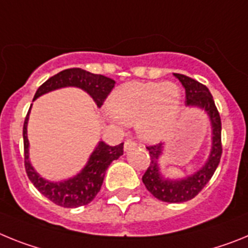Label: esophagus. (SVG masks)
Segmentation results:
<instances>
[{"mask_svg":"<svg viewBox=\"0 0 248 248\" xmlns=\"http://www.w3.org/2000/svg\"><path fill=\"white\" fill-rule=\"evenodd\" d=\"M124 151L132 150V148L136 147V142L132 141V140H126V141H124Z\"/></svg>","mask_w":248,"mask_h":248,"instance_id":"obj_1","label":"esophagus"}]
</instances>
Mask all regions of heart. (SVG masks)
Here are the masks:
<instances>
[{"label": "heart", "instance_id": "1", "mask_svg": "<svg viewBox=\"0 0 248 248\" xmlns=\"http://www.w3.org/2000/svg\"><path fill=\"white\" fill-rule=\"evenodd\" d=\"M107 120L116 126L133 124L142 140L157 142L175 127L182 100L172 82H130L118 87L108 101Z\"/></svg>", "mask_w": 248, "mask_h": 248}]
</instances>
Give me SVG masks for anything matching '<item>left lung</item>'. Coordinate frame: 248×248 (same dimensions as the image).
<instances>
[{"label": "left lung", "instance_id": "8db88e82", "mask_svg": "<svg viewBox=\"0 0 248 248\" xmlns=\"http://www.w3.org/2000/svg\"><path fill=\"white\" fill-rule=\"evenodd\" d=\"M175 77L180 79V82L185 87L187 106L203 109L210 118L211 128H212V146H211L210 156L206 163L195 173L184 178L171 180L163 177L160 172L158 160L162 155L163 143L148 146L147 150L150 152L151 162L145 175L142 176V182L145 184L146 188L160 201L181 203V202L189 201L199 195L201 189L214 176L222 155V143H221V118L208 88L199 81L185 75L175 73Z\"/></svg>", "mask_w": 248, "mask_h": 248}]
</instances>
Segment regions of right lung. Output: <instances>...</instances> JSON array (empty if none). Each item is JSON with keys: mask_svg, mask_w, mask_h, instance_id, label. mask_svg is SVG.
<instances>
[{"mask_svg": "<svg viewBox=\"0 0 248 248\" xmlns=\"http://www.w3.org/2000/svg\"><path fill=\"white\" fill-rule=\"evenodd\" d=\"M115 81L102 75H94L82 68H68L59 72L55 76L49 77L46 82L38 87L34 94L33 101L47 92L55 91L62 87H78L87 92L94 103L101 107L106 97L115 87ZM32 107V105H31ZM30 107V111H31ZM30 111L27 112L25 124H23V148H25V169L33 186L45 197L61 207L75 208L87 204L96 197L102 186L106 170L112 161L117 160L124 155V143L117 146L106 145L103 141L98 142L97 147L88 158L87 165L75 177L68 180L53 182L45 180L34 171L30 162L29 156V139H27V124H29Z\"/></svg>", "mask_w": 248, "mask_h": 248, "instance_id": "add662e5", "label": "right lung"}]
</instances>
